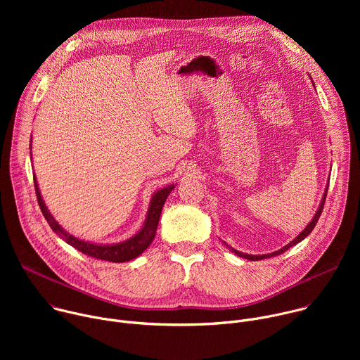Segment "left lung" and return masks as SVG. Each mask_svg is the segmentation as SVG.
Here are the masks:
<instances>
[{"instance_id":"left-lung-1","label":"left lung","mask_w":360,"mask_h":360,"mask_svg":"<svg viewBox=\"0 0 360 360\" xmlns=\"http://www.w3.org/2000/svg\"><path fill=\"white\" fill-rule=\"evenodd\" d=\"M326 193H328V188H326V192H325V195H323V198H322V202H321V205H319V210L316 211V214H315V217H314V219L311 221V224L307 225L290 243H288L286 246H283L282 249H279V250H276V252H272V253H269V255H248V253H243V252H239V250H236V249H233L232 246H229L228 243H225L228 248H229V250H232L235 255H238V256H240V258H245V259H249V261H261V259H266V258H272V256H276V255H281V253H283L285 250H288L289 248H292L293 245H296V243H299L300 240H303L307 235H309L312 231H314V228L316 226V224H318V221H319V218H321V214H322V211H323V205H325V199H326Z\"/></svg>"}]
</instances>
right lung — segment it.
I'll use <instances>...</instances> for the list:
<instances>
[{"mask_svg": "<svg viewBox=\"0 0 360 360\" xmlns=\"http://www.w3.org/2000/svg\"><path fill=\"white\" fill-rule=\"evenodd\" d=\"M34 186H35V193H37L38 205H39L42 215L45 217L51 229H53L57 235H60V238H63L67 243H70L71 246H74L79 252H82L88 256H92V258H95V259L108 261V262H118V264L135 259L136 256H139L150 245L153 238H155V232H157V228H158V222H160V217H161V212H162L164 203H165L168 195L171 193V191L175 188L174 185L165 186L152 196L145 224H143L142 229L135 236H132L131 239L124 240L121 243L95 245V243H89V242L81 240V239L70 235L67 231H64L58 225V222L53 218V215L48 212V210L45 207V203H44V200L41 198V193H39V189H38L35 175H34Z\"/></svg>", "mask_w": 360, "mask_h": 360, "instance_id": "obj_1", "label": "right lung"}]
</instances>
